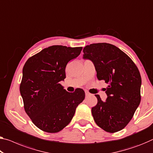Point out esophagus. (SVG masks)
Listing matches in <instances>:
<instances>
[{
  "label": "esophagus",
  "instance_id": "obj_1",
  "mask_svg": "<svg viewBox=\"0 0 153 153\" xmlns=\"http://www.w3.org/2000/svg\"><path fill=\"white\" fill-rule=\"evenodd\" d=\"M89 96H90V94L88 92V91H85V96L86 97H88Z\"/></svg>",
  "mask_w": 153,
  "mask_h": 153
}]
</instances>
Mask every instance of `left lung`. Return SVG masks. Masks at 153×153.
I'll list each match as a JSON object with an SVG mask.
<instances>
[{
  "label": "left lung",
  "instance_id": "obj_1",
  "mask_svg": "<svg viewBox=\"0 0 153 153\" xmlns=\"http://www.w3.org/2000/svg\"><path fill=\"white\" fill-rule=\"evenodd\" d=\"M83 52V59L94 65L98 79L109 83L105 102L95 95L98 102L91 108L94 120L107 132L120 131L140 105L142 79L139 70L126 54L112 44H92L85 47Z\"/></svg>",
  "mask_w": 153,
  "mask_h": 153
}]
</instances>
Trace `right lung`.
Returning <instances> with one entry per match:
<instances>
[{
  "instance_id": "add662e5",
  "label": "right lung",
  "mask_w": 153,
  "mask_h": 153,
  "mask_svg": "<svg viewBox=\"0 0 153 153\" xmlns=\"http://www.w3.org/2000/svg\"><path fill=\"white\" fill-rule=\"evenodd\" d=\"M82 48L49 46L30 57L23 67L20 91L25 110L35 125L45 132L62 131L84 100L83 90L70 93L60 84L65 79L67 63L78 57Z\"/></svg>"
}]
</instances>
